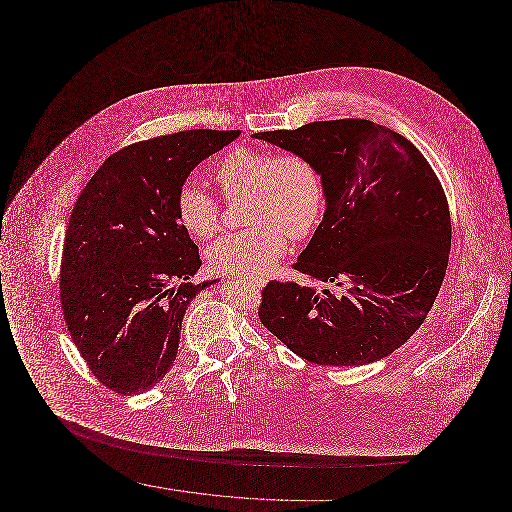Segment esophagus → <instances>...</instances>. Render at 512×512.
<instances>
[{"label": "esophagus", "mask_w": 512, "mask_h": 512, "mask_svg": "<svg viewBox=\"0 0 512 512\" xmlns=\"http://www.w3.org/2000/svg\"><path fill=\"white\" fill-rule=\"evenodd\" d=\"M251 282H253L255 286H265V284H267V280H265V278H253Z\"/></svg>", "instance_id": "1"}]
</instances>
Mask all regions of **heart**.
Returning a JSON list of instances; mask_svg holds the SVG:
<instances>
[{
  "label": "heart",
  "instance_id": "obj_1",
  "mask_svg": "<svg viewBox=\"0 0 512 512\" xmlns=\"http://www.w3.org/2000/svg\"><path fill=\"white\" fill-rule=\"evenodd\" d=\"M215 178L224 195H249L245 220L253 224L209 249V265L219 272L261 276L282 259L288 238L303 240L317 224L322 180L301 153L236 147L220 159ZM176 217L188 234L209 240L219 230L220 203L195 182H184L176 194Z\"/></svg>",
  "mask_w": 512,
  "mask_h": 512
}]
</instances>
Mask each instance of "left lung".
Here are the masks:
<instances>
[{
  "instance_id": "left-lung-1",
  "label": "left lung",
  "mask_w": 512,
  "mask_h": 512,
  "mask_svg": "<svg viewBox=\"0 0 512 512\" xmlns=\"http://www.w3.org/2000/svg\"><path fill=\"white\" fill-rule=\"evenodd\" d=\"M317 167L326 209L293 263L307 284L270 280L259 320L309 363L380 361L420 328L451 251L447 197L426 157L365 119L253 134Z\"/></svg>"
}]
</instances>
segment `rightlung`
<instances>
[{"label":"right lung","mask_w":512,"mask_h":512,"mask_svg":"<svg viewBox=\"0 0 512 512\" xmlns=\"http://www.w3.org/2000/svg\"><path fill=\"white\" fill-rule=\"evenodd\" d=\"M238 136L199 128L122 147L78 195L61 257L63 317L84 363L119 395L165 378L190 301L217 282H186L201 259L176 217V194Z\"/></svg>","instance_id":"1"}]
</instances>
